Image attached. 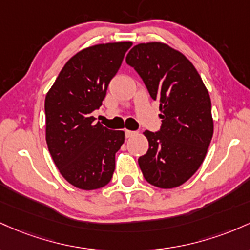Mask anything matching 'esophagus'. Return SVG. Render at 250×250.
<instances>
[{"mask_svg": "<svg viewBox=\"0 0 250 250\" xmlns=\"http://www.w3.org/2000/svg\"><path fill=\"white\" fill-rule=\"evenodd\" d=\"M125 134H126V137H127V138H131V137L136 136V134H137V132H136V131H130V130H125Z\"/></svg>", "mask_w": 250, "mask_h": 250, "instance_id": "obj_1", "label": "esophagus"}]
</instances>
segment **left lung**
Masks as SVG:
<instances>
[{"label": "left lung", "mask_w": 250, "mask_h": 250, "mask_svg": "<svg viewBox=\"0 0 250 250\" xmlns=\"http://www.w3.org/2000/svg\"><path fill=\"white\" fill-rule=\"evenodd\" d=\"M126 63L140 75L159 102V132L145 131L148 150L139 157L150 184L172 189L189 179L206 158L214 133L210 97L197 69L186 55L163 42L138 43Z\"/></svg>", "instance_id": "8db88e82"}]
</instances>
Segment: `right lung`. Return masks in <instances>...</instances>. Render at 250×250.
I'll use <instances>...</instances> for the list:
<instances>
[{
	"instance_id": "add662e5",
	"label": "right lung",
	"mask_w": 250,
	"mask_h": 250,
	"mask_svg": "<svg viewBox=\"0 0 250 250\" xmlns=\"http://www.w3.org/2000/svg\"><path fill=\"white\" fill-rule=\"evenodd\" d=\"M132 42L99 43L67 61L47 92L46 142L62 177L81 190L111 181L124 131L108 130L92 112L102 106L107 86Z\"/></svg>"
}]
</instances>
